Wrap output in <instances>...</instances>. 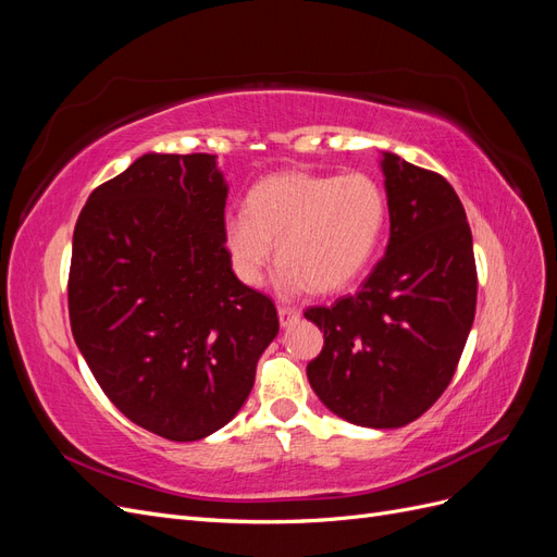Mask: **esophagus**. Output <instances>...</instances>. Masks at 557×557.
<instances>
[{
  "instance_id": "esophagus-1",
  "label": "esophagus",
  "mask_w": 557,
  "mask_h": 557,
  "mask_svg": "<svg viewBox=\"0 0 557 557\" xmlns=\"http://www.w3.org/2000/svg\"><path fill=\"white\" fill-rule=\"evenodd\" d=\"M299 320V311L293 307H278V323L281 327H290Z\"/></svg>"
}]
</instances>
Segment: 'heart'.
Segmentation results:
<instances>
[{
    "label": "heart",
    "mask_w": 557,
    "mask_h": 557,
    "mask_svg": "<svg viewBox=\"0 0 557 557\" xmlns=\"http://www.w3.org/2000/svg\"><path fill=\"white\" fill-rule=\"evenodd\" d=\"M387 225V199L367 174L281 172L246 197V213L227 215L223 242L234 274L258 288L278 258V288L336 293L374 260Z\"/></svg>",
    "instance_id": "b5f03b06"
}]
</instances>
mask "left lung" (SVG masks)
I'll use <instances>...</instances> for the list:
<instances>
[{"label": "left lung", "mask_w": 557, "mask_h": 557, "mask_svg": "<svg viewBox=\"0 0 557 557\" xmlns=\"http://www.w3.org/2000/svg\"><path fill=\"white\" fill-rule=\"evenodd\" d=\"M391 239L362 290L307 309L325 346L307 376L352 425L393 430L442 397L476 313L471 230L450 183L381 153Z\"/></svg>", "instance_id": "obj_1"}]
</instances>
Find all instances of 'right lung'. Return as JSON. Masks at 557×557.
Here are the masks:
<instances>
[{"mask_svg": "<svg viewBox=\"0 0 557 557\" xmlns=\"http://www.w3.org/2000/svg\"><path fill=\"white\" fill-rule=\"evenodd\" d=\"M215 156L146 153L99 185L72 244L74 342L132 423L197 442L239 413L278 334L272 299L232 272Z\"/></svg>", "mask_w": 557, "mask_h": 557, "instance_id": "right-lung-1", "label": "right lung"}]
</instances>
